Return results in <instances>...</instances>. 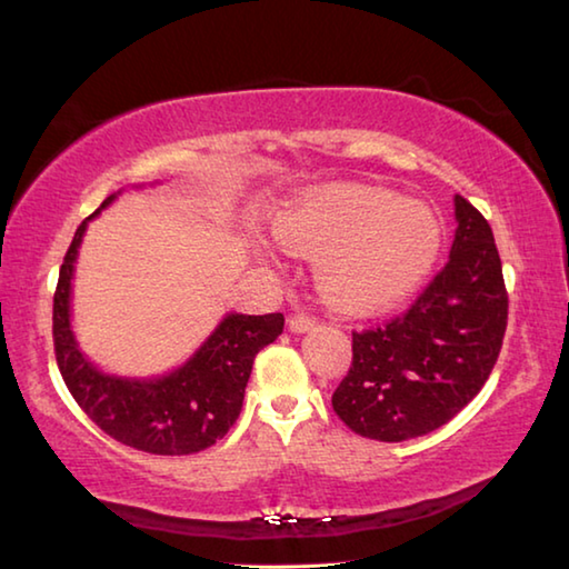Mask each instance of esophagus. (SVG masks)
<instances>
[{
	"label": "esophagus",
	"instance_id": "esophagus-1",
	"mask_svg": "<svg viewBox=\"0 0 569 569\" xmlns=\"http://www.w3.org/2000/svg\"><path fill=\"white\" fill-rule=\"evenodd\" d=\"M313 326H316V319L306 313H293L291 319H288V329H291V333H308Z\"/></svg>",
	"mask_w": 569,
	"mask_h": 569
}]
</instances>
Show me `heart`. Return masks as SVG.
I'll return each instance as SVG.
<instances>
[{
    "instance_id": "1",
    "label": "heart",
    "mask_w": 569,
    "mask_h": 569,
    "mask_svg": "<svg viewBox=\"0 0 569 569\" xmlns=\"http://www.w3.org/2000/svg\"><path fill=\"white\" fill-rule=\"evenodd\" d=\"M273 233L291 253L316 259L323 301L349 313L393 306L417 288L441 248L435 210L371 186L308 190L273 216Z\"/></svg>"
}]
</instances>
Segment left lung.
<instances>
[{"label": "left lung", "mask_w": 569, "mask_h": 569, "mask_svg": "<svg viewBox=\"0 0 569 569\" xmlns=\"http://www.w3.org/2000/svg\"><path fill=\"white\" fill-rule=\"evenodd\" d=\"M449 263L417 303L381 329L353 333V361L333 411L351 431L407 441L439 429L492 373L507 329V288L492 228L455 196Z\"/></svg>", "instance_id": "8db88e82"}]
</instances>
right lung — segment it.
<instances>
[{
	"instance_id": "obj_1",
	"label": "right lung",
	"mask_w": 569,
	"mask_h": 569,
	"mask_svg": "<svg viewBox=\"0 0 569 569\" xmlns=\"http://www.w3.org/2000/svg\"><path fill=\"white\" fill-rule=\"evenodd\" d=\"M114 198L118 192L82 220L67 248L52 308L57 366L80 409L120 445L162 457L196 455L233 427L256 353L281 336L283 313H226L190 359L160 377H118L98 369L72 331V278L84 230Z\"/></svg>"
}]
</instances>
